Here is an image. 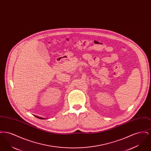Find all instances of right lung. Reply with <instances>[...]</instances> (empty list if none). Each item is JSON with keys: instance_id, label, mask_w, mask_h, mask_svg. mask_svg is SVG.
Here are the masks:
<instances>
[{"instance_id": "right-lung-1", "label": "right lung", "mask_w": 151, "mask_h": 151, "mask_svg": "<svg viewBox=\"0 0 151 151\" xmlns=\"http://www.w3.org/2000/svg\"><path fill=\"white\" fill-rule=\"evenodd\" d=\"M36 117H37V118H40V119H45V118H41V117H40V116H36V115H35Z\"/></svg>"}]
</instances>
